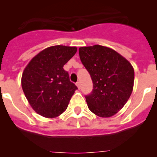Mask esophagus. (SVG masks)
Listing matches in <instances>:
<instances>
[{
	"instance_id": "esophagus-1",
	"label": "esophagus",
	"mask_w": 157,
	"mask_h": 157,
	"mask_svg": "<svg viewBox=\"0 0 157 157\" xmlns=\"http://www.w3.org/2000/svg\"><path fill=\"white\" fill-rule=\"evenodd\" d=\"M76 86H77L78 88L80 89V82H76Z\"/></svg>"
}]
</instances>
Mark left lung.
Wrapping results in <instances>:
<instances>
[{"label": "left lung", "mask_w": 157, "mask_h": 157, "mask_svg": "<svg viewBox=\"0 0 157 157\" xmlns=\"http://www.w3.org/2000/svg\"><path fill=\"white\" fill-rule=\"evenodd\" d=\"M78 53L94 84L91 94L85 97L89 109L100 117L114 116L132 93V65L120 53L102 45L80 47Z\"/></svg>", "instance_id": "8db88e82"}]
</instances>
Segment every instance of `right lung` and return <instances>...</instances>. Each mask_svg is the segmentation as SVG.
<instances>
[{
  "label": "right lung",
  "mask_w": 157,
  "mask_h": 157,
  "mask_svg": "<svg viewBox=\"0 0 157 157\" xmlns=\"http://www.w3.org/2000/svg\"><path fill=\"white\" fill-rule=\"evenodd\" d=\"M76 52V47H48L36 55L25 67L22 88L29 104L37 114L55 118L67 109L78 88L70 81L63 65Z\"/></svg>",
  "instance_id": "1"
}]
</instances>
